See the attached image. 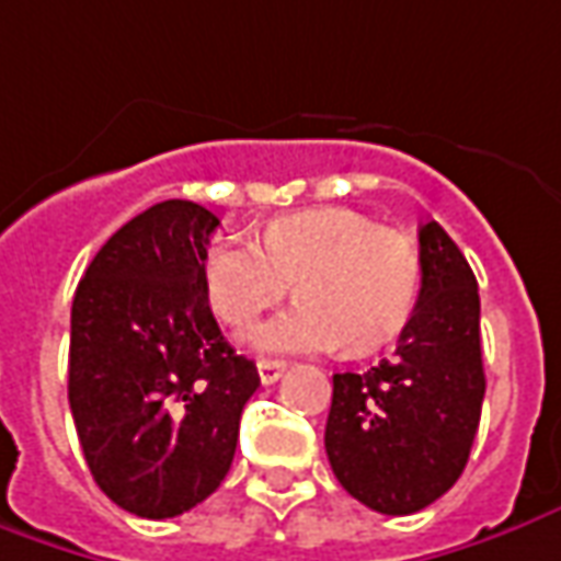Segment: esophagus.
Segmentation results:
<instances>
[{
	"mask_svg": "<svg viewBox=\"0 0 561 561\" xmlns=\"http://www.w3.org/2000/svg\"><path fill=\"white\" fill-rule=\"evenodd\" d=\"M257 375H261V383H264V387H270V383H276V380L285 375V362L261 359L257 362Z\"/></svg>",
	"mask_w": 561,
	"mask_h": 561,
	"instance_id": "obj_1",
	"label": "esophagus"
}]
</instances>
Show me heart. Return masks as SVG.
Masks as SVG:
<instances>
[{"mask_svg":"<svg viewBox=\"0 0 561 561\" xmlns=\"http://www.w3.org/2000/svg\"><path fill=\"white\" fill-rule=\"evenodd\" d=\"M205 291L227 325H249L257 312L295 291L304 300L254 331L261 350L368 353L405 325L421 254L411 236L377 227L350 208H310L273 220L264 249L224 242L205 254Z\"/></svg>","mask_w":561,"mask_h":561,"instance_id":"b5f03b06","label":"heart"}]
</instances>
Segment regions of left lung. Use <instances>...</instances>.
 Masks as SVG:
<instances>
[{
	"label": "left lung",
	"instance_id": "8db88e82",
	"mask_svg": "<svg viewBox=\"0 0 561 561\" xmlns=\"http://www.w3.org/2000/svg\"><path fill=\"white\" fill-rule=\"evenodd\" d=\"M421 295L399 344L375 368L334 375L325 451L359 504L409 516L467 467L485 399L479 288L436 220L421 232Z\"/></svg>",
	"mask_w": 561,
	"mask_h": 561
}]
</instances>
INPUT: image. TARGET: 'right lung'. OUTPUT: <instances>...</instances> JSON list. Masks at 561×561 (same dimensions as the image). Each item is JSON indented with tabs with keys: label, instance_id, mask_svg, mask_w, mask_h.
I'll use <instances>...</instances> for the list:
<instances>
[{
	"label": "right lung",
	"instance_id": "add662e5",
	"mask_svg": "<svg viewBox=\"0 0 561 561\" xmlns=\"http://www.w3.org/2000/svg\"><path fill=\"white\" fill-rule=\"evenodd\" d=\"M220 227L196 202L131 217L85 270L70 312V411L94 482L140 519H171L230 472L261 377L217 329L202 264Z\"/></svg>",
	"mask_w": 561,
	"mask_h": 561
}]
</instances>
